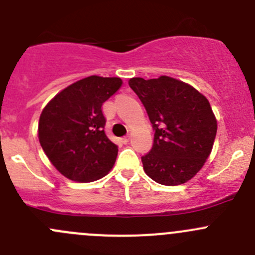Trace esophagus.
Instances as JSON below:
<instances>
[{"label":"esophagus","instance_id":"1","mask_svg":"<svg viewBox=\"0 0 255 255\" xmlns=\"http://www.w3.org/2000/svg\"><path fill=\"white\" fill-rule=\"evenodd\" d=\"M128 140H129V135H126V137L122 138V143L123 144H127Z\"/></svg>","mask_w":255,"mask_h":255}]
</instances>
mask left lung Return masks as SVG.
Instances as JSON below:
<instances>
[{
	"mask_svg": "<svg viewBox=\"0 0 255 255\" xmlns=\"http://www.w3.org/2000/svg\"><path fill=\"white\" fill-rule=\"evenodd\" d=\"M145 107L154 129L143 169L158 184L175 186L192 179L212 150L217 121L210 102L180 80L160 76L128 81Z\"/></svg>",
	"mask_w": 255,
	"mask_h": 255,
	"instance_id": "obj_1",
	"label": "left lung"
}]
</instances>
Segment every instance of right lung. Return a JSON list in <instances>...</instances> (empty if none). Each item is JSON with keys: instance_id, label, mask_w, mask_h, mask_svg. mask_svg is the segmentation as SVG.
<instances>
[{"instance_id": "right-lung-1", "label": "right lung", "mask_w": 255, "mask_h": 255, "mask_svg": "<svg viewBox=\"0 0 255 255\" xmlns=\"http://www.w3.org/2000/svg\"><path fill=\"white\" fill-rule=\"evenodd\" d=\"M121 85L120 78L89 76L59 92L42 111L38 125L40 145L68 179L95 181L112 169L118 146L105 133L102 105Z\"/></svg>"}]
</instances>
